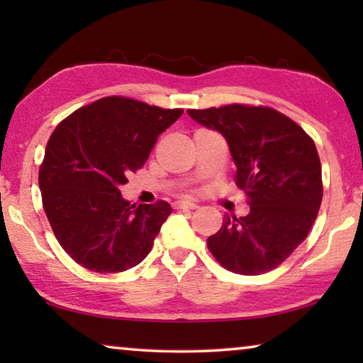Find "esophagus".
Here are the masks:
<instances>
[{"mask_svg": "<svg viewBox=\"0 0 363 363\" xmlns=\"http://www.w3.org/2000/svg\"><path fill=\"white\" fill-rule=\"evenodd\" d=\"M174 208L176 210H195V208H199V205H195L192 201H187V200H181V201H176Z\"/></svg>", "mask_w": 363, "mask_h": 363, "instance_id": "34e87169", "label": "esophagus"}]
</instances>
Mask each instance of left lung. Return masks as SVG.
Returning <instances> with one entry per match:
<instances>
[{"mask_svg":"<svg viewBox=\"0 0 363 363\" xmlns=\"http://www.w3.org/2000/svg\"><path fill=\"white\" fill-rule=\"evenodd\" d=\"M187 113L225 138L237 186L248 196L245 218L224 216L208 237L220 266L242 275L279 267L309 233L322 203V164L312 138L290 116L266 106L229 104Z\"/></svg>","mask_w":363,"mask_h":363,"instance_id":"left-lung-1","label":"left lung"}]
</instances>
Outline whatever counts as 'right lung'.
Masks as SVG:
<instances>
[{
  "instance_id": "1",
  "label": "right lung",
  "mask_w": 363,
  "mask_h": 363,
  "mask_svg": "<svg viewBox=\"0 0 363 363\" xmlns=\"http://www.w3.org/2000/svg\"><path fill=\"white\" fill-rule=\"evenodd\" d=\"M123 96L78 108L48 140L38 182L57 242L99 274L131 269L150 253L169 203L131 205L118 187L144 167L157 139L182 115Z\"/></svg>"
}]
</instances>
